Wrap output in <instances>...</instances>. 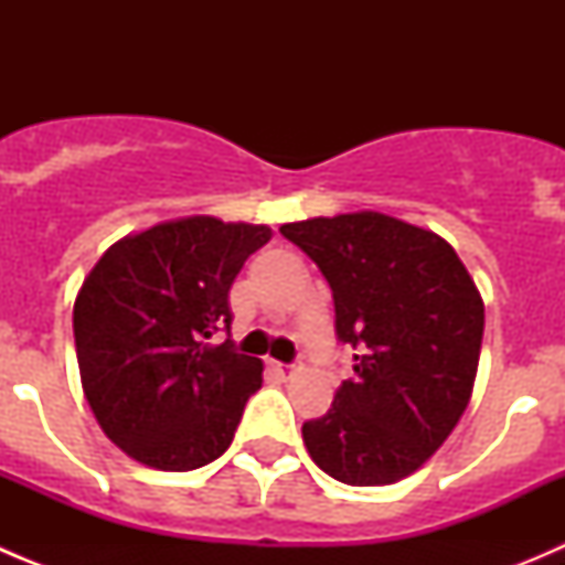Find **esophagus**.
Returning <instances> with one entry per match:
<instances>
[{
  "label": "esophagus",
  "instance_id": "esophagus-1",
  "mask_svg": "<svg viewBox=\"0 0 565 565\" xmlns=\"http://www.w3.org/2000/svg\"><path fill=\"white\" fill-rule=\"evenodd\" d=\"M270 369H273V372L278 374V377H284V380L292 377V374H295V366H292V363H278V361H270Z\"/></svg>",
  "mask_w": 565,
  "mask_h": 565
}]
</instances>
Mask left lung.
<instances>
[{
  "label": "left lung",
  "instance_id": "8db88e82",
  "mask_svg": "<svg viewBox=\"0 0 565 565\" xmlns=\"http://www.w3.org/2000/svg\"><path fill=\"white\" fill-rule=\"evenodd\" d=\"M319 267L352 377L303 443L319 470L383 487L418 470L459 424L478 372L483 300L457 250L383 213L284 224Z\"/></svg>",
  "mask_w": 565,
  "mask_h": 565
}]
</instances>
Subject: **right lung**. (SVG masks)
<instances>
[{"label": "right lung", "instance_id": "obj_1", "mask_svg": "<svg viewBox=\"0 0 565 565\" xmlns=\"http://www.w3.org/2000/svg\"><path fill=\"white\" fill-rule=\"evenodd\" d=\"M267 226L210 215L122 237L98 259L73 306L84 396L114 446L156 470L210 465L232 446L262 361L230 333V289Z\"/></svg>", "mask_w": 565, "mask_h": 565}]
</instances>
